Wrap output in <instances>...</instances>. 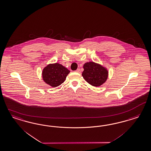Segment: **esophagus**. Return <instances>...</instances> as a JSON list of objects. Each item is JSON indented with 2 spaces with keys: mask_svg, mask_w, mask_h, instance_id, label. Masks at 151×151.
<instances>
[{
  "mask_svg": "<svg viewBox=\"0 0 151 151\" xmlns=\"http://www.w3.org/2000/svg\"><path fill=\"white\" fill-rule=\"evenodd\" d=\"M76 72H77V73H80V72H81L80 69H77L76 70Z\"/></svg>",
  "mask_w": 151,
  "mask_h": 151,
  "instance_id": "1",
  "label": "esophagus"
}]
</instances>
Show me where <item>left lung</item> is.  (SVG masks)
Listing matches in <instances>:
<instances>
[{"mask_svg": "<svg viewBox=\"0 0 151 151\" xmlns=\"http://www.w3.org/2000/svg\"><path fill=\"white\" fill-rule=\"evenodd\" d=\"M82 76L89 84L99 87L104 83L108 78L109 71L107 68L95 62H87L83 65Z\"/></svg>", "mask_w": 151, "mask_h": 151, "instance_id": "obj_1", "label": "left lung"}]
</instances>
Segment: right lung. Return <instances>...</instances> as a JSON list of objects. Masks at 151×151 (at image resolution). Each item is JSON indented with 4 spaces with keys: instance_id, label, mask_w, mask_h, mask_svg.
<instances>
[{
    "instance_id": "obj_1",
    "label": "right lung",
    "mask_w": 151,
    "mask_h": 151,
    "mask_svg": "<svg viewBox=\"0 0 151 151\" xmlns=\"http://www.w3.org/2000/svg\"><path fill=\"white\" fill-rule=\"evenodd\" d=\"M67 68L59 63L49 64L42 70V77L45 83L52 87H56L63 83L69 73Z\"/></svg>"
}]
</instances>
